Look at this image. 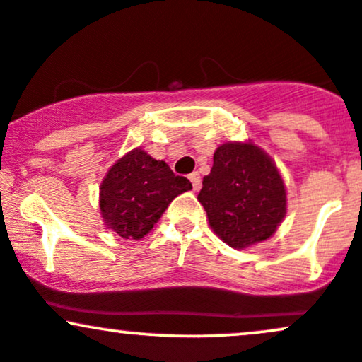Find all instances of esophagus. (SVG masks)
Segmentation results:
<instances>
[{
    "label": "esophagus",
    "instance_id": "1",
    "mask_svg": "<svg viewBox=\"0 0 362 362\" xmlns=\"http://www.w3.org/2000/svg\"><path fill=\"white\" fill-rule=\"evenodd\" d=\"M189 178H190V182H192V189H194V190L201 189V175H199L197 172L190 173Z\"/></svg>",
    "mask_w": 362,
    "mask_h": 362
}]
</instances>
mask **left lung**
Wrapping results in <instances>:
<instances>
[{
    "instance_id": "8db88e82",
    "label": "left lung",
    "mask_w": 362,
    "mask_h": 362,
    "mask_svg": "<svg viewBox=\"0 0 362 362\" xmlns=\"http://www.w3.org/2000/svg\"><path fill=\"white\" fill-rule=\"evenodd\" d=\"M213 160L197 195L211 230L236 250L271 238L288 213V192L272 158L252 141H228Z\"/></svg>"
}]
</instances>
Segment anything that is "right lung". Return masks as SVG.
I'll use <instances>...</instances> for the list:
<instances>
[{
  "instance_id": "1",
  "label": "right lung",
  "mask_w": 362,
  "mask_h": 362,
  "mask_svg": "<svg viewBox=\"0 0 362 362\" xmlns=\"http://www.w3.org/2000/svg\"><path fill=\"white\" fill-rule=\"evenodd\" d=\"M192 189L163 160L134 148L109 168L100 184L102 219L120 238L141 240L160 221L177 195Z\"/></svg>"
}]
</instances>
